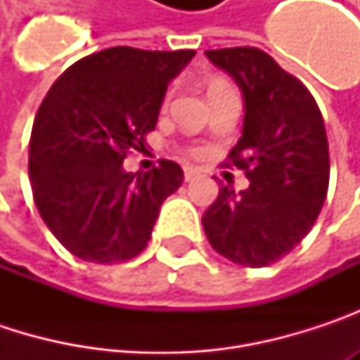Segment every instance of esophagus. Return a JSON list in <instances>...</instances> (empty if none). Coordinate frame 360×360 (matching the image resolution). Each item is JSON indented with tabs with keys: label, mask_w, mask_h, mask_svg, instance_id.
<instances>
[{
	"label": "esophagus",
	"mask_w": 360,
	"mask_h": 360,
	"mask_svg": "<svg viewBox=\"0 0 360 360\" xmlns=\"http://www.w3.org/2000/svg\"><path fill=\"white\" fill-rule=\"evenodd\" d=\"M195 177H198V173H195L193 169H185V171H183V179L185 181H193Z\"/></svg>",
	"instance_id": "obj_1"
}]
</instances>
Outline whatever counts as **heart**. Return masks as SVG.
Wrapping results in <instances>:
<instances>
[{"mask_svg": "<svg viewBox=\"0 0 360 360\" xmlns=\"http://www.w3.org/2000/svg\"><path fill=\"white\" fill-rule=\"evenodd\" d=\"M173 91H175V89L171 87V89L165 94V98H162V110L169 106V102H171V98H173ZM185 152H187L189 156H200V154H202V148H198V146H187Z\"/></svg>", "mask_w": 360, "mask_h": 360, "instance_id": "obj_1", "label": "heart"}]
</instances>
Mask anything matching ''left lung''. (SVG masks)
Here are the masks:
<instances>
[{"label":"left lung","mask_w":360,"mask_h":360,"mask_svg":"<svg viewBox=\"0 0 360 360\" xmlns=\"http://www.w3.org/2000/svg\"><path fill=\"white\" fill-rule=\"evenodd\" d=\"M212 64L244 91V133L225 167L250 187L221 185L202 214L210 246L244 266H269L294 250L315 225L329 185V148L311 91L258 47L208 49Z\"/></svg>","instance_id":"obj_1"}]
</instances>
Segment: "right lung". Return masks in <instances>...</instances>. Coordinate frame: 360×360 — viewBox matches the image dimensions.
I'll list each match as a JSON object with an SVG mask.
<instances>
[{
    "instance_id": "right-lung-1",
    "label": "right lung",
    "mask_w": 360,
    "mask_h": 360,
    "mask_svg": "<svg viewBox=\"0 0 360 360\" xmlns=\"http://www.w3.org/2000/svg\"><path fill=\"white\" fill-rule=\"evenodd\" d=\"M193 53L110 47L68 66L45 94L29 141V177L41 219L75 256L114 264L148 246L183 171L160 160L131 175L122 160L146 148L171 79Z\"/></svg>"
}]
</instances>
